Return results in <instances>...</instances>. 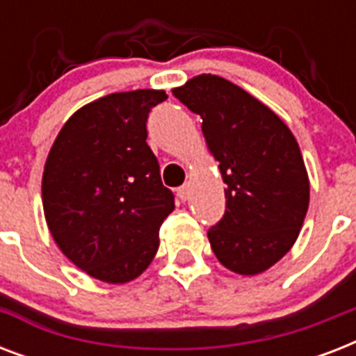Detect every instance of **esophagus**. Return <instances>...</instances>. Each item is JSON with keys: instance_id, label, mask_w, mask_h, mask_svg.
<instances>
[{"instance_id": "34e87169", "label": "esophagus", "mask_w": 356, "mask_h": 356, "mask_svg": "<svg viewBox=\"0 0 356 356\" xmlns=\"http://www.w3.org/2000/svg\"><path fill=\"white\" fill-rule=\"evenodd\" d=\"M177 195H179V200L181 201H186L190 197V184H183L181 188H177Z\"/></svg>"}]
</instances>
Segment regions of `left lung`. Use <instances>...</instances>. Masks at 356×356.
Instances as JSON below:
<instances>
[{
    "instance_id": "left-lung-1",
    "label": "left lung",
    "mask_w": 356,
    "mask_h": 356,
    "mask_svg": "<svg viewBox=\"0 0 356 356\" xmlns=\"http://www.w3.org/2000/svg\"><path fill=\"white\" fill-rule=\"evenodd\" d=\"M173 96L201 116L227 184L225 214L209 229L212 251L234 273H262L290 251L309 209V175L292 131L218 75H197L173 88Z\"/></svg>"
}]
</instances>
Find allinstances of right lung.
Instances as JSON below:
<instances>
[{
    "label": "right lung",
    "mask_w": 356,
    "mask_h": 356,
    "mask_svg": "<svg viewBox=\"0 0 356 356\" xmlns=\"http://www.w3.org/2000/svg\"><path fill=\"white\" fill-rule=\"evenodd\" d=\"M164 90L116 92L81 107L53 142L42 175L47 227L66 257L111 284L136 279L175 209L147 145V116Z\"/></svg>",
    "instance_id": "right-lung-1"
}]
</instances>
